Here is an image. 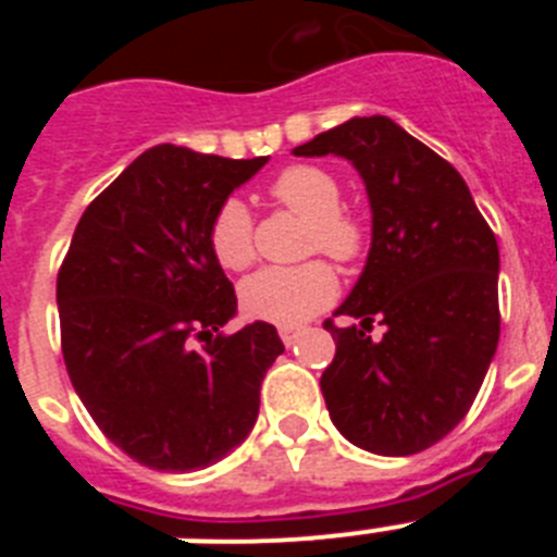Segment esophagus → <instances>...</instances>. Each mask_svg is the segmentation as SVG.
Here are the masks:
<instances>
[{
  "mask_svg": "<svg viewBox=\"0 0 557 557\" xmlns=\"http://www.w3.org/2000/svg\"><path fill=\"white\" fill-rule=\"evenodd\" d=\"M278 334H282L284 346H295V343H298V337H301V329H298V326H282V329H278Z\"/></svg>",
  "mask_w": 557,
  "mask_h": 557,
  "instance_id": "34e87169",
  "label": "esophagus"
}]
</instances>
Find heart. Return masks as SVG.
Here are the masks:
<instances>
[{
	"instance_id": "heart-1",
	"label": "heart",
	"mask_w": 557,
	"mask_h": 557,
	"mask_svg": "<svg viewBox=\"0 0 557 557\" xmlns=\"http://www.w3.org/2000/svg\"><path fill=\"white\" fill-rule=\"evenodd\" d=\"M270 191L278 203L309 220L304 248L351 262L366 248V228L343 211V186L332 172L295 164L275 175ZM209 248L225 270H245L256 259L253 214L239 198L223 200L209 225ZM337 298V275L321 259L293 268H264L245 278L239 304L253 321L298 326Z\"/></svg>"
}]
</instances>
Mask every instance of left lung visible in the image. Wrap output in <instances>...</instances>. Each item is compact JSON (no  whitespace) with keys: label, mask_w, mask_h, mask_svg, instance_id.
Segmentation results:
<instances>
[{"label":"left lung","mask_w":557,"mask_h":557,"mask_svg":"<svg viewBox=\"0 0 557 557\" xmlns=\"http://www.w3.org/2000/svg\"><path fill=\"white\" fill-rule=\"evenodd\" d=\"M295 156L351 161L371 203V250L323 323L321 391L339 435L405 457L449 435L474 405L499 343V248L460 172L387 116H354ZM386 334L370 339L372 321Z\"/></svg>","instance_id":"1"}]
</instances>
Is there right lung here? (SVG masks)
Returning a JSON list of instances; mask_svg holds the SVG:
<instances>
[{
  "mask_svg": "<svg viewBox=\"0 0 557 557\" xmlns=\"http://www.w3.org/2000/svg\"><path fill=\"white\" fill-rule=\"evenodd\" d=\"M268 164L156 145L91 200L58 273L61 348L88 416L133 460L195 471L250 435L275 326L234 334L214 211Z\"/></svg>",
  "mask_w": 557,
  "mask_h": 557,
  "instance_id": "obj_1",
  "label": "right lung"
}]
</instances>
